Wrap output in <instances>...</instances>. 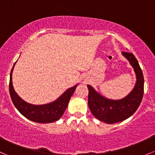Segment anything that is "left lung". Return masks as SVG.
<instances>
[{
    "label": "left lung",
    "mask_w": 155,
    "mask_h": 155,
    "mask_svg": "<svg viewBox=\"0 0 155 155\" xmlns=\"http://www.w3.org/2000/svg\"><path fill=\"white\" fill-rule=\"evenodd\" d=\"M122 55L134 68L136 83L130 92L119 100L105 97L91 85L88 88V107L94 116L107 124H114L130 118L141 104L144 93V78L138 61L132 53L122 52Z\"/></svg>",
    "instance_id": "1"
}]
</instances>
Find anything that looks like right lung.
Returning a JSON list of instances; mask_svg holds the SVG:
<instances>
[{"instance_id":"right-lung-1","label":"right lung","mask_w":155,"mask_h":155,"mask_svg":"<svg viewBox=\"0 0 155 155\" xmlns=\"http://www.w3.org/2000/svg\"><path fill=\"white\" fill-rule=\"evenodd\" d=\"M15 63L14 64L10 73V94L12 103L18 112L28 119L37 123L46 124L60 119L64 113L69 101L79 84L67 89L58 99L52 102L42 105L29 104L18 96L12 85V71Z\"/></svg>"}]
</instances>
